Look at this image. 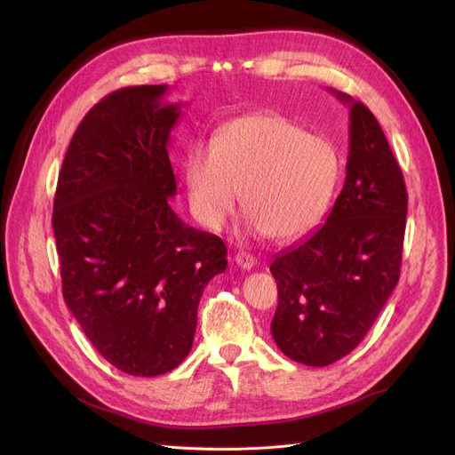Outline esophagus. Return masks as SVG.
Instances as JSON below:
<instances>
[{"label":"esophagus","mask_w":455,"mask_h":455,"mask_svg":"<svg viewBox=\"0 0 455 455\" xmlns=\"http://www.w3.org/2000/svg\"><path fill=\"white\" fill-rule=\"evenodd\" d=\"M235 264L241 267V269H252L256 266V258L249 252H237L235 254Z\"/></svg>","instance_id":"34e87169"}]
</instances>
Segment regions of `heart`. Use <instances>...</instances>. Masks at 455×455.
Segmentation results:
<instances>
[{"mask_svg": "<svg viewBox=\"0 0 455 455\" xmlns=\"http://www.w3.org/2000/svg\"><path fill=\"white\" fill-rule=\"evenodd\" d=\"M339 171L324 136L279 114H252L226 123L212 144L191 146L184 178L191 212L206 228H222L243 197L252 228L284 243L321 222Z\"/></svg>", "mask_w": 455, "mask_h": 455, "instance_id": "b5f03b06", "label": "heart"}]
</instances>
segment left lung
Masks as SVG:
<instances>
[{"instance_id": "8db88e82", "label": "left lung", "mask_w": 455, "mask_h": 455, "mask_svg": "<svg viewBox=\"0 0 455 455\" xmlns=\"http://www.w3.org/2000/svg\"><path fill=\"white\" fill-rule=\"evenodd\" d=\"M349 106L346 184L324 224L273 258L277 347L296 363L328 366L351 353L376 323L401 277L408 194L403 171L370 109Z\"/></svg>"}]
</instances>
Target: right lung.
<instances>
[{
    "mask_svg": "<svg viewBox=\"0 0 455 455\" xmlns=\"http://www.w3.org/2000/svg\"><path fill=\"white\" fill-rule=\"evenodd\" d=\"M169 85L108 94L79 123L54 194L62 294L89 341L131 376L167 374L194 346L204 286L228 267L224 241L171 209Z\"/></svg>",
    "mask_w": 455,
    "mask_h": 455,
    "instance_id": "add662e5",
    "label": "right lung"
}]
</instances>
